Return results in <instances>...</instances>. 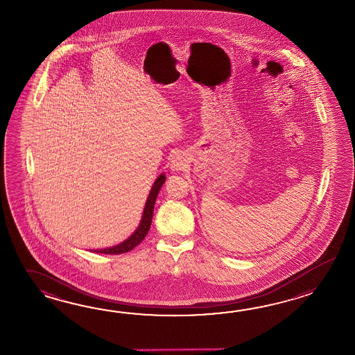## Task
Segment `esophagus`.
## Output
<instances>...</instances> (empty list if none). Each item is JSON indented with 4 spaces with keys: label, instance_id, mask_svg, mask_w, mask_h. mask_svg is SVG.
Instances as JSON below:
<instances>
[{
    "label": "esophagus",
    "instance_id": "esophagus-1",
    "mask_svg": "<svg viewBox=\"0 0 355 355\" xmlns=\"http://www.w3.org/2000/svg\"><path fill=\"white\" fill-rule=\"evenodd\" d=\"M187 164H188L187 157H185L182 153H178V155H175L173 159H171L170 166H171L173 171H180L184 167L187 166Z\"/></svg>",
    "mask_w": 355,
    "mask_h": 355
}]
</instances>
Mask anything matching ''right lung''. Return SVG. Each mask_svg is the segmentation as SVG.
Instances as JSON below:
<instances>
[{"instance_id": "1", "label": "right lung", "mask_w": 355, "mask_h": 355, "mask_svg": "<svg viewBox=\"0 0 355 355\" xmlns=\"http://www.w3.org/2000/svg\"><path fill=\"white\" fill-rule=\"evenodd\" d=\"M165 180H166V176H165V174H161L156 179V181L153 182L151 191H150V196H148L147 200H146L144 214H142V218H141V222H139V226L137 227V230L133 232V234L128 237L125 241L119 243V245H115L113 248H107V249L95 250L94 252L119 255V254H124V252H128L130 250L135 249L137 245H139L141 242L144 241L146 234H148V230L151 227L156 198L159 196V189L164 185Z\"/></svg>"}]
</instances>
